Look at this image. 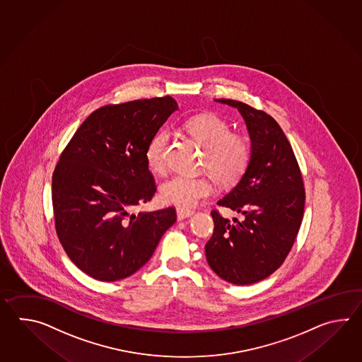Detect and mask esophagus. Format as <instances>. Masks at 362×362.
<instances>
[{"label":"esophagus","mask_w":362,"mask_h":362,"mask_svg":"<svg viewBox=\"0 0 362 362\" xmlns=\"http://www.w3.org/2000/svg\"><path fill=\"white\" fill-rule=\"evenodd\" d=\"M192 215H194V212H192V211L184 209V208H177L178 221H182V220L187 218V217H192Z\"/></svg>","instance_id":"34e87169"}]
</instances>
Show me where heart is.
<instances>
[{"instance_id":"obj_1","label":"heart","mask_w":362,"mask_h":362,"mask_svg":"<svg viewBox=\"0 0 362 362\" xmlns=\"http://www.w3.org/2000/svg\"><path fill=\"white\" fill-rule=\"evenodd\" d=\"M185 129L204 148V165L221 184L239 181L251 160V147L242 136L231 133L230 124L214 114H204L189 119ZM170 132L155 133L146 147L147 165L154 172L165 168V148ZM214 192V184L207 177L175 175L163 182V202L180 208H192L198 202Z\"/></svg>"}]
</instances>
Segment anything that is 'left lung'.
I'll use <instances>...</instances> for the list:
<instances>
[{
	"mask_svg": "<svg viewBox=\"0 0 362 362\" xmlns=\"http://www.w3.org/2000/svg\"><path fill=\"white\" fill-rule=\"evenodd\" d=\"M246 122L251 160L238 184L217 204L242 214L231 223L217 211L215 231L206 245L208 264L234 285H251L282 265L300 229L305 190L293 147L277 122L262 110L233 100Z\"/></svg>",
	"mask_w": 362,
	"mask_h": 362,
	"instance_id": "left-lung-1",
	"label": "left lung"
}]
</instances>
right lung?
Returning a JSON list of instances; mask_svg holds the SVG:
<instances>
[{
	"instance_id": "right-lung-1",
	"label": "right lung",
	"mask_w": 362,
	"mask_h": 362,
	"mask_svg": "<svg viewBox=\"0 0 362 362\" xmlns=\"http://www.w3.org/2000/svg\"><path fill=\"white\" fill-rule=\"evenodd\" d=\"M176 110L170 95L103 106L63 150L52 181L55 230L88 276L103 282L129 277L176 221L173 207L131 214L156 192L145 153Z\"/></svg>"
}]
</instances>
